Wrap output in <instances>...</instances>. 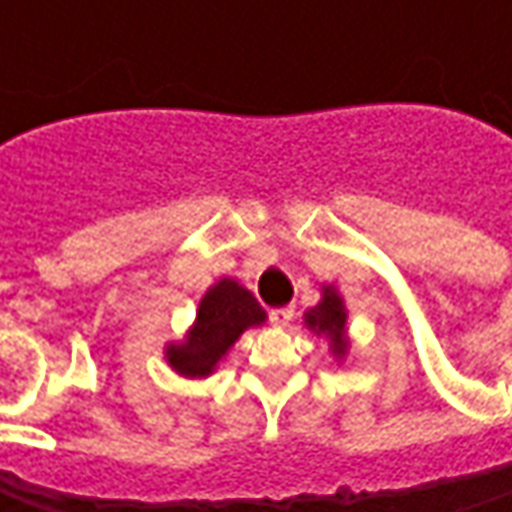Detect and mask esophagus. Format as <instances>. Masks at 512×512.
I'll return each instance as SVG.
<instances>
[{"label": "esophagus", "mask_w": 512, "mask_h": 512, "mask_svg": "<svg viewBox=\"0 0 512 512\" xmlns=\"http://www.w3.org/2000/svg\"><path fill=\"white\" fill-rule=\"evenodd\" d=\"M293 322V307H273L270 310V325L273 327H287Z\"/></svg>", "instance_id": "obj_1"}]
</instances>
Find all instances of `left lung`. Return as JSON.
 <instances>
[{"label":"left lung","mask_w":512,"mask_h":512,"mask_svg":"<svg viewBox=\"0 0 512 512\" xmlns=\"http://www.w3.org/2000/svg\"><path fill=\"white\" fill-rule=\"evenodd\" d=\"M305 325L316 333V336H327L330 339V353L336 359L347 356V310H344V299L333 285L322 287V302L310 307L305 313Z\"/></svg>","instance_id":"obj_1"}]
</instances>
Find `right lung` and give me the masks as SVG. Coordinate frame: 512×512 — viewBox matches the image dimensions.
Segmentation results:
<instances>
[{"mask_svg":"<svg viewBox=\"0 0 512 512\" xmlns=\"http://www.w3.org/2000/svg\"><path fill=\"white\" fill-rule=\"evenodd\" d=\"M265 319L267 313L247 287L233 279H219L202 296L196 322L185 339L165 347V359L179 376L205 379L247 327L265 325Z\"/></svg>","mask_w":512,"mask_h":512,"instance_id":"1","label":"right lung"}]
</instances>
